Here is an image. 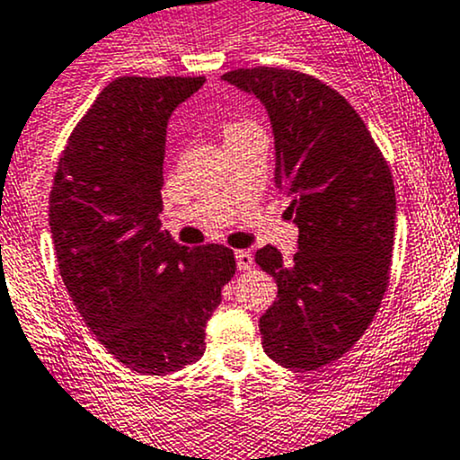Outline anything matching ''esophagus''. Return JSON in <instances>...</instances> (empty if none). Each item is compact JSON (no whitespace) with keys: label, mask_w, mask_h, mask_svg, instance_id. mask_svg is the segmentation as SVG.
Returning <instances> with one entry per match:
<instances>
[{"label":"esophagus","mask_w":460,"mask_h":460,"mask_svg":"<svg viewBox=\"0 0 460 460\" xmlns=\"http://www.w3.org/2000/svg\"><path fill=\"white\" fill-rule=\"evenodd\" d=\"M235 262H238L240 271H249L253 267V253L252 252H235Z\"/></svg>","instance_id":"esophagus-1"}]
</instances>
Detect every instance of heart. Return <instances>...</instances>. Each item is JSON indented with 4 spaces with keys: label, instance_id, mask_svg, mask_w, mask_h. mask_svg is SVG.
Here are the masks:
<instances>
[{
    "label": "heart",
    "instance_id": "obj_1",
    "mask_svg": "<svg viewBox=\"0 0 460 460\" xmlns=\"http://www.w3.org/2000/svg\"><path fill=\"white\" fill-rule=\"evenodd\" d=\"M243 127H247V122H231V124H226V128H225V136H226V133H234V131H238V128H243Z\"/></svg>",
    "mask_w": 460,
    "mask_h": 460
}]
</instances>
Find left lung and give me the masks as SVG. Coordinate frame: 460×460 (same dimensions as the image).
I'll list each match as a JSON object with an SVG mask.
<instances>
[{
  "label": "left lung",
  "mask_w": 460,
  "mask_h": 460,
  "mask_svg": "<svg viewBox=\"0 0 460 460\" xmlns=\"http://www.w3.org/2000/svg\"><path fill=\"white\" fill-rule=\"evenodd\" d=\"M222 80L267 109L276 187L298 226L291 260L269 244L256 252L278 282L262 347L282 367L312 372L347 354L378 312L396 226L392 173L354 106L316 77L258 66Z\"/></svg>",
  "instance_id": "8db88e82"
}]
</instances>
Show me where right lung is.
Wrapping results in <instances>:
<instances>
[{
  "mask_svg": "<svg viewBox=\"0 0 460 460\" xmlns=\"http://www.w3.org/2000/svg\"><path fill=\"white\" fill-rule=\"evenodd\" d=\"M204 77H118L59 157L49 225L68 296L97 341L137 374L204 354V329L234 278V252L189 249L160 229L171 113Z\"/></svg>",
  "mask_w": 460,
  "mask_h": 460,
  "instance_id": "right-lung-1",
  "label": "right lung"
}]
</instances>
